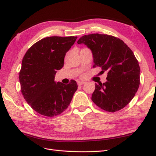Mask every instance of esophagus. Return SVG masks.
Segmentation results:
<instances>
[{
	"mask_svg": "<svg viewBox=\"0 0 156 156\" xmlns=\"http://www.w3.org/2000/svg\"><path fill=\"white\" fill-rule=\"evenodd\" d=\"M84 84H85V82H82V81L78 82V86H82V85H83Z\"/></svg>",
	"mask_w": 156,
	"mask_h": 156,
	"instance_id": "esophagus-1",
	"label": "esophagus"
}]
</instances>
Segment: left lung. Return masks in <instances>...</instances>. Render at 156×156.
<instances>
[{"instance_id": "1", "label": "left lung", "mask_w": 156, "mask_h": 156, "mask_svg": "<svg viewBox=\"0 0 156 156\" xmlns=\"http://www.w3.org/2000/svg\"><path fill=\"white\" fill-rule=\"evenodd\" d=\"M77 43L91 50L93 67L108 72L106 82L95 84L93 102L110 112L127 106L138 90L140 81L139 63L132 50L122 40L107 34L84 35Z\"/></svg>"}]
</instances>
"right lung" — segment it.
Segmentation results:
<instances>
[{"label": "right lung", "instance_id": "obj_1", "mask_svg": "<svg viewBox=\"0 0 156 156\" xmlns=\"http://www.w3.org/2000/svg\"><path fill=\"white\" fill-rule=\"evenodd\" d=\"M77 37H50L36 42L25 54L19 72L21 92L38 114L56 116L69 106L77 90L76 82L66 85L54 81L57 70L64 66L66 53Z\"/></svg>", "mask_w": 156, "mask_h": 156}]
</instances>
